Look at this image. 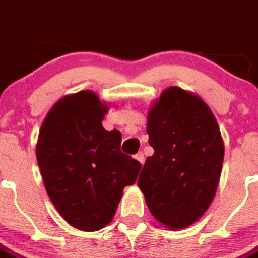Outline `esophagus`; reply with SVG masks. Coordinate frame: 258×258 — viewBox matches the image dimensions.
I'll return each mask as SVG.
<instances>
[{
	"mask_svg": "<svg viewBox=\"0 0 258 258\" xmlns=\"http://www.w3.org/2000/svg\"><path fill=\"white\" fill-rule=\"evenodd\" d=\"M136 159L139 162V163L143 164V162H144V154L142 153V152H139L138 154H136Z\"/></svg>",
	"mask_w": 258,
	"mask_h": 258,
	"instance_id": "1",
	"label": "esophagus"
}]
</instances>
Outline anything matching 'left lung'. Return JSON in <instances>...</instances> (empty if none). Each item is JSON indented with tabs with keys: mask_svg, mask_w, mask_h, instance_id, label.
I'll return each mask as SVG.
<instances>
[{
	"mask_svg": "<svg viewBox=\"0 0 258 258\" xmlns=\"http://www.w3.org/2000/svg\"><path fill=\"white\" fill-rule=\"evenodd\" d=\"M147 133L154 153L138 187L154 219L187 228L204 215L219 183L224 142L217 119L201 97L171 86L149 109Z\"/></svg>",
	"mask_w": 258,
	"mask_h": 258,
	"instance_id": "left-lung-1",
	"label": "left lung"
}]
</instances>
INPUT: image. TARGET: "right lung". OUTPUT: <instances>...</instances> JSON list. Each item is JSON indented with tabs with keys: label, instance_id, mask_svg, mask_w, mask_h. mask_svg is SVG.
I'll list each match as a JSON object with an SVG mask.
<instances>
[{
	"label": "right lung",
	"instance_id": "1",
	"mask_svg": "<svg viewBox=\"0 0 258 258\" xmlns=\"http://www.w3.org/2000/svg\"><path fill=\"white\" fill-rule=\"evenodd\" d=\"M109 104L90 90L66 95L46 114L36 159L46 194L76 229L95 232L114 218L125 186L136 183L142 164L121 153V133L102 120Z\"/></svg>",
	"mask_w": 258,
	"mask_h": 258
}]
</instances>
